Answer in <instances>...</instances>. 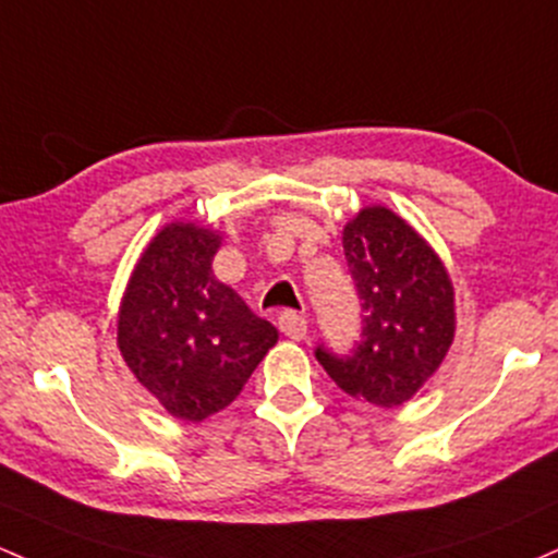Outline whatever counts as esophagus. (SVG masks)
Returning <instances> with one entry per match:
<instances>
[{"instance_id":"obj_1","label":"esophagus","mask_w":558,"mask_h":558,"mask_svg":"<svg viewBox=\"0 0 558 558\" xmlns=\"http://www.w3.org/2000/svg\"><path fill=\"white\" fill-rule=\"evenodd\" d=\"M278 328H280V333L291 341H302L304 336H307V320H304L299 312H291V310L280 312Z\"/></svg>"}]
</instances>
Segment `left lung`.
Here are the masks:
<instances>
[{"mask_svg":"<svg viewBox=\"0 0 558 558\" xmlns=\"http://www.w3.org/2000/svg\"><path fill=\"white\" fill-rule=\"evenodd\" d=\"M341 243L363 299V339L349 357L323 347L315 354L349 397L397 408L439 371L456 339L450 272L432 243L381 204L354 214Z\"/></svg>","mask_w":558,"mask_h":558,"instance_id":"obj_1","label":"left lung"}]
</instances>
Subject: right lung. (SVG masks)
<instances>
[{
	"label": "right lung",
	"mask_w": 558,
	"mask_h": 558,
	"mask_svg": "<svg viewBox=\"0 0 558 558\" xmlns=\"http://www.w3.org/2000/svg\"><path fill=\"white\" fill-rule=\"evenodd\" d=\"M222 232L169 222L140 254L116 320L126 368L158 405L201 424L241 395L278 330L214 275Z\"/></svg>",
	"instance_id": "right-lung-1"
}]
</instances>
